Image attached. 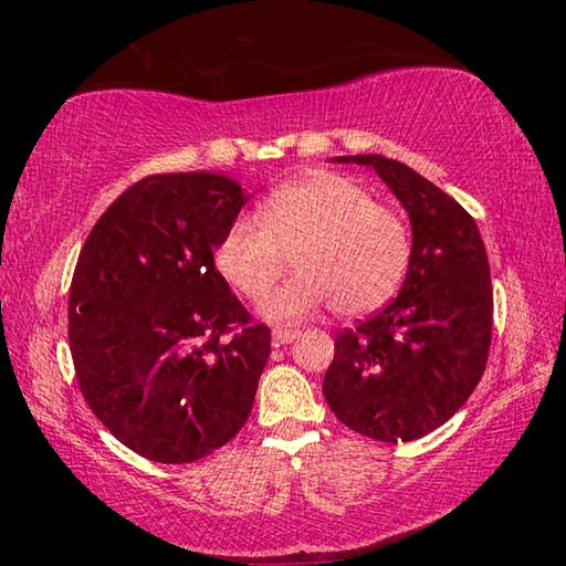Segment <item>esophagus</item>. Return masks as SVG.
<instances>
[{
  "instance_id": "obj_1",
  "label": "esophagus",
  "mask_w": 566,
  "mask_h": 566,
  "mask_svg": "<svg viewBox=\"0 0 566 566\" xmlns=\"http://www.w3.org/2000/svg\"><path fill=\"white\" fill-rule=\"evenodd\" d=\"M300 337V329H292V327H274L272 329V339L276 344H290Z\"/></svg>"
}]
</instances>
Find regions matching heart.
I'll return each instance as SVG.
<instances>
[{"label":"heart","instance_id":"b5f03b06","mask_svg":"<svg viewBox=\"0 0 566 566\" xmlns=\"http://www.w3.org/2000/svg\"><path fill=\"white\" fill-rule=\"evenodd\" d=\"M294 256L296 276L262 304L272 322H300L324 304L344 317L371 312L397 292L409 266L407 224L339 175L304 177L266 197L260 219L239 217L214 249L217 270L262 300Z\"/></svg>","mask_w":566,"mask_h":566}]
</instances>
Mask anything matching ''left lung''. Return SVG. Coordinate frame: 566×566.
I'll use <instances>...</instances> for the list:
<instances>
[{"label": "left lung", "mask_w": 566, "mask_h": 566, "mask_svg": "<svg viewBox=\"0 0 566 566\" xmlns=\"http://www.w3.org/2000/svg\"><path fill=\"white\" fill-rule=\"evenodd\" d=\"M377 171L405 207L411 254L397 300L334 342L324 399L354 432L415 442L472 395L492 342V276L476 222L447 191L385 155L334 157Z\"/></svg>", "instance_id": "obj_1"}]
</instances>
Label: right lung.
<instances>
[{
  "mask_svg": "<svg viewBox=\"0 0 566 566\" xmlns=\"http://www.w3.org/2000/svg\"><path fill=\"white\" fill-rule=\"evenodd\" d=\"M249 197L214 171L147 177L114 199L80 252L76 381L102 424L151 462L212 454L252 411L270 327L249 324L214 266L219 237Z\"/></svg>",
  "mask_w": 566,
  "mask_h": 566,
  "instance_id": "1",
  "label": "right lung"
}]
</instances>
